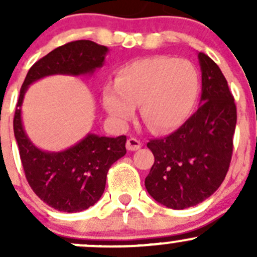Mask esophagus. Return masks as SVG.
<instances>
[{
  "label": "esophagus",
  "instance_id": "34e87169",
  "mask_svg": "<svg viewBox=\"0 0 257 257\" xmlns=\"http://www.w3.org/2000/svg\"><path fill=\"white\" fill-rule=\"evenodd\" d=\"M141 147H142V143H141V141H138V139L129 138L128 141H126V149L131 150V152L141 149Z\"/></svg>",
  "mask_w": 257,
  "mask_h": 257
}]
</instances>
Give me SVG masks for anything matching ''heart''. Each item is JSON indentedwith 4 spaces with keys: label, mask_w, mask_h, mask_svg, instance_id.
<instances>
[{
    "label": "heart",
    "mask_w": 257,
    "mask_h": 257,
    "mask_svg": "<svg viewBox=\"0 0 257 257\" xmlns=\"http://www.w3.org/2000/svg\"><path fill=\"white\" fill-rule=\"evenodd\" d=\"M200 74L191 62L167 56L147 57L124 64L115 82L103 87V107L109 118L124 125L136 105L150 131L165 133L183 125L198 103Z\"/></svg>",
    "instance_id": "b5f03b06"
}]
</instances>
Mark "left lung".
<instances>
[{
	"mask_svg": "<svg viewBox=\"0 0 257 257\" xmlns=\"http://www.w3.org/2000/svg\"><path fill=\"white\" fill-rule=\"evenodd\" d=\"M200 107L170 136L148 148L154 164L145 178L153 199L170 209L195 206L217 190L229 170L236 126V105L219 66L198 54Z\"/></svg>",
	"mask_w": 257,
	"mask_h": 257,
	"instance_id": "obj_1",
	"label": "left lung"
}]
</instances>
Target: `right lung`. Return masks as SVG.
I'll return each mask as SVG.
<instances>
[{
  "instance_id": "obj_1",
  "label": "right lung",
  "mask_w": 257,
  "mask_h": 257,
  "mask_svg": "<svg viewBox=\"0 0 257 257\" xmlns=\"http://www.w3.org/2000/svg\"><path fill=\"white\" fill-rule=\"evenodd\" d=\"M108 48L88 40L74 41L49 52L28 71L20 90L14 131L26 179L36 195L51 208L78 212L94 205L105 189L107 173L126 153V137L87 134L63 152H46L26 134L21 116L23 98L36 80L53 76L93 74L104 64Z\"/></svg>"
}]
</instances>
